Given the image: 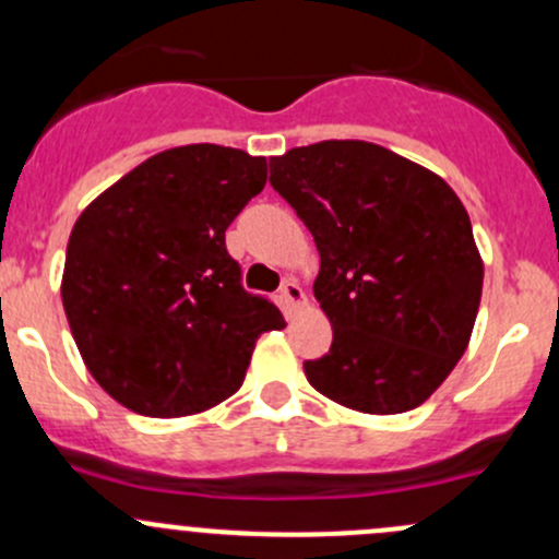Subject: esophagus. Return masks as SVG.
Segmentation results:
<instances>
[{"mask_svg":"<svg viewBox=\"0 0 559 559\" xmlns=\"http://www.w3.org/2000/svg\"><path fill=\"white\" fill-rule=\"evenodd\" d=\"M281 300L286 302V308H297L302 300H306L302 286L297 284V281H284V284H281Z\"/></svg>","mask_w":559,"mask_h":559,"instance_id":"esophagus-1","label":"esophagus"}]
</instances>
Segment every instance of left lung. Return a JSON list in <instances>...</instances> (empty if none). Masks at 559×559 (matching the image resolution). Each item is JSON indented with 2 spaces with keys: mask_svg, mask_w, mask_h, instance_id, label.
<instances>
[{
  "mask_svg": "<svg viewBox=\"0 0 559 559\" xmlns=\"http://www.w3.org/2000/svg\"><path fill=\"white\" fill-rule=\"evenodd\" d=\"M270 186L319 248L313 295L332 346L308 359L321 394L362 414L425 403L465 354L484 267L460 197L381 145L324 140L270 159Z\"/></svg>",
  "mask_w": 559,
  "mask_h": 559,
  "instance_id": "left-lung-1",
  "label": "left lung"
}]
</instances>
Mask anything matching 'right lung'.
<instances>
[{
	"label": "right lung",
	"mask_w": 559,
	"mask_h": 559,
	"mask_svg": "<svg viewBox=\"0 0 559 559\" xmlns=\"http://www.w3.org/2000/svg\"><path fill=\"white\" fill-rule=\"evenodd\" d=\"M267 162L224 145L151 156L99 194L67 243L61 300L97 384L143 416H189L243 384L253 343L286 326L243 289L224 233Z\"/></svg>",
	"instance_id": "right-lung-1"
}]
</instances>
